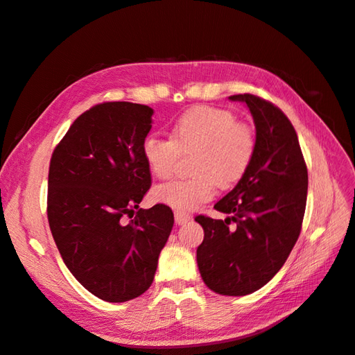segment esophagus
<instances>
[{
	"instance_id": "34e87169",
	"label": "esophagus",
	"mask_w": 355,
	"mask_h": 355,
	"mask_svg": "<svg viewBox=\"0 0 355 355\" xmlns=\"http://www.w3.org/2000/svg\"><path fill=\"white\" fill-rule=\"evenodd\" d=\"M175 220H176L178 225H184V223H187V222L191 220V216H189V214H184V213L176 211V213H175Z\"/></svg>"
}]
</instances>
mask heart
Segmentation results:
<instances>
[{
	"label": "heart",
	"instance_id": "heart-1",
	"mask_svg": "<svg viewBox=\"0 0 355 355\" xmlns=\"http://www.w3.org/2000/svg\"><path fill=\"white\" fill-rule=\"evenodd\" d=\"M192 151V176L167 182L153 192L154 201L179 213L194 211L210 201L214 185L228 189L239 184L253 161L256 139L252 128L237 123L232 112L196 106L178 118L170 139L149 135L142 142L145 164L158 179L173 173L179 153Z\"/></svg>",
	"mask_w": 355,
	"mask_h": 355
}]
</instances>
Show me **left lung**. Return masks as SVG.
I'll return each mask as SVG.
<instances>
[{"label":"left lung","instance_id":"left-lung-1","mask_svg":"<svg viewBox=\"0 0 355 355\" xmlns=\"http://www.w3.org/2000/svg\"><path fill=\"white\" fill-rule=\"evenodd\" d=\"M230 101L249 108L256 151L243 179L214 204L230 216L196 218L204 230L197 263L202 282L214 293L244 296L280 271L297 241L308 171L297 135L282 110L253 94H234ZM231 221L234 227H229Z\"/></svg>","mask_w":355,"mask_h":355}]
</instances>
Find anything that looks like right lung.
I'll list each match as a JSON object with an SVG mask.
<instances>
[{
  "instance_id": "1",
  "label": "right lung",
  "mask_w": 355,
  "mask_h": 355,
  "mask_svg": "<svg viewBox=\"0 0 355 355\" xmlns=\"http://www.w3.org/2000/svg\"><path fill=\"white\" fill-rule=\"evenodd\" d=\"M153 114L130 102L96 105L73 121L50 161L53 239L78 283L106 302L146 292L175 223L164 204L139 209L151 187L142 142Z\"/></svg>"
}]
</instances>
